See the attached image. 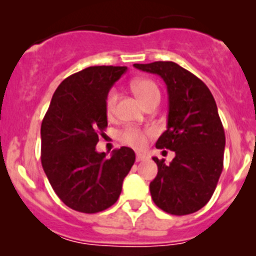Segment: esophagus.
Returning a JSON list of instances; mask_svg holds the SVG:
<instances>
[{"instance_id":"obj_1","label":"esophagus","mask_w":256,"mask_h":256,"mask_svg":"<svg viewBox=\"0 0 256 256\" xmlns=\"http://www.w3.org/2000/svg\"><path fill=\"white\" fill-rule=\"evenodd\" d=\"M136 160H137V161H144V160H147V156L144 154H140V152H138V154H136Z\"/></svg>"}]
</instances>
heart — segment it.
I'll list each match as a JSON object with an SVG mask.
<instances>
[{
    "mask_svg": "<svg viewBox=\"0 0 256 256\" xmlns=\"http://www.w3.org/2000/svg\"><path fill=\"white\" fill-rule=\"evenodd\" d=\"M130 88L134 91L138 99L144 105L148 104L151 100L160 98V90L157 88L156 82L151 78H136L130 84ZM116 102H118V91L116 88H110L105 96V112L108 116H112L116 112ZM154 130H140L134 126H126L119 132L118 137L120 142L128 144L134 148H142L146 144L147 137L154 134Z\"/></svg>",
    "mask_w": 256,
    "mask_h": 256,
    "instance_id": "obj_1",
    "label": "heart"
}]
</instances>
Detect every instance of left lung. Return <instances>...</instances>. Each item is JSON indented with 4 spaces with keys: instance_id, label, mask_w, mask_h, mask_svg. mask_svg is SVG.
<instances>
[{
    "instance_id": "obj_1",
    "label": "left lung",
    "mask_w": 256,
    "mask_h": 256,
    "mask_svg": "<svg viewBox=\"0 0 256 256\" xmlns=\"http://www.w3.org/2000/svg\"><path fill=\"white\" fill-rule=\"evenodd\" d=\"M134 67L162 77L168 94V130L156 147L175 157L168 165L154 157L158 171L150 184L151 196L170 214H190L210 202L224 170L226 137L214 98L204 82L174 62Z\"/></svg>"
}]
</instances>
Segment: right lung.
<instances>
[{
    "mask_svg": "<svg viewBox=\"0 0 256 256\" xmlns=\"http://www.w3.org/2000/svg\"><path fill=\"white\" fill-rule=\"evenodd\" d=\"M126 67L94 66L71 74L57 88L42 122V166L60 200L82 213L112 207L136 160L120 147L105 158L96 152L108 126L105 96Z\"/></svg>",
    "mask_w": 256,
    "mask_h": 256,
    "instance_id": "add662e5",
    "label": "right lung"
}]
</instances>
